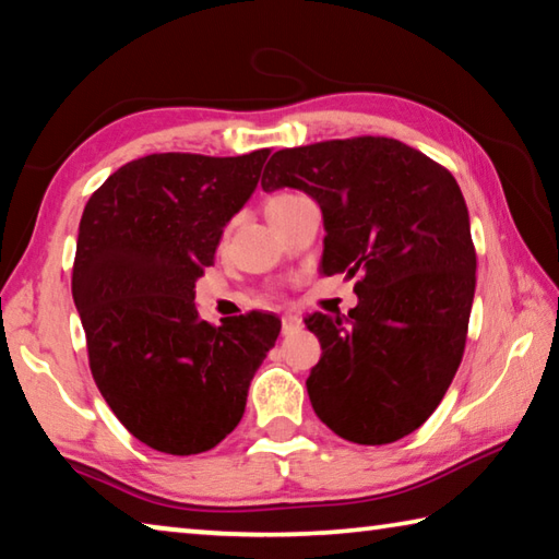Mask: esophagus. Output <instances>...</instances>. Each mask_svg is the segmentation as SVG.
Here are the masks:
<instances>
[{
	"label": "esophagus",
	"mask_w": 559,
	"mask_h": 559,
	"mask_svg": "<svg viewBox=\"0 0 559 559\" xmlns=\"http://www.w3.org/2000/svg\"><path fill=\"white\" fill-rule=\"evenodd\" d=\"M300 325H302V320H300L298 316H283V320H281L283 335H290V333H296V330H300Z\"/></svg>",
	"instance_id": "1"
}]
</instances>
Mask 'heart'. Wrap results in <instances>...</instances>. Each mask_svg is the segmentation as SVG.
Instances as JSON below:
<instances>
[{"instance_id":"obj_1","label":"heart","mask_w":559,"mask_h":559,"mask_svg":"<svg viewBox=\"0 0 559 559\" xmlns=\"http://www.w3.org/2000/svg\"><path fill=\"white\" fill-rule=\"evenodd\" d=\"M293 200H298L296 194H288V192H281V194H271L266 200V216L281 212L283 206H288Z\"/></svg>"}]
</instances>
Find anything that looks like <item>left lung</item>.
<instances>
[{
    "label": "left lung",
    "mask_w": 559,
    "mask_h": 559,
    "mask_svg": "<svg viewBox=\"0 0 559 559\" xmlns=\"http://www.w3.org/2000/svg\"><path fill=\"white\" fill-rule=\"evenodd\" d=\"M261 187L313 197L323 273L357 276L347 318H306L323 347L306 380L318 419L362 447L419 429L459 370L476 290L456 179L400 140L359 135L278 150Z\"/></svg>",
    "instance_id": "1"
}]
</instances>
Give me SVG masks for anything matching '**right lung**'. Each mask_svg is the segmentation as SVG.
Returning <instances> with one entry per match:
<instances>
[{
  "label": "right lung",
  "mask_w": 559,
  "mask_h": 559,
  "mask_svg": "<svg viewBox=\"0 0 559 559\" xmlns=\"http://www.w3.org/2000/svg\"><path fill=\"white\" fill-rule=\"evenodd\" d=\"M271 150L239 157L155 153L103 182L83 210L71 290L103 400L132 437L173 456L236 429L281 320H200L194 283Z\"/></svg>",
  "instance_id": "obj_1"
}]
</instances>
